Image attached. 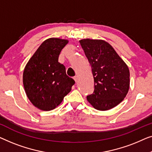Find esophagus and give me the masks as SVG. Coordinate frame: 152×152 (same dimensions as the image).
Listing matches in <instances>:
<instances>
[{
  "mask_svg": "<svg viewBox=\"0 0 152 152\" xmlns=\"http://www.w3.org/2000/svg\"><path fill=\"white\" fill-rule=\"evenodd\" d=\"M74 80H75V82L77 83V81H78V77H77V76H74Z\"/></svg>",
  "mask_w": 152,
  "mask_h": 152,
  "instance_id": "obj_1",
  "label": "esophagus"
}]
</instances>
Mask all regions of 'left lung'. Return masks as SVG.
<instances>
[{
  "instance_id": "left-lung-1",
  "label": "left lung",
  "mask_w": 152,
  "mask_h": 152,
  "mask_svg": "<svg viewBox=\"0 0 152 152\" xmlns=\"http://www.w3.org/2000/svg\"><path fill=\"white\" fill-rule=\"evenodd\" d=\"M80 43L94 79V91L87 99L96 110H110L123 101L129 91V68L104 40L87 38Z\"/></svg>"
}]
</instances>
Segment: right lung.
Here are the masks:
<instances>
[{
	"label": "right lung",
	"mask_w": 152,
	"mask_h": 152,
	"mask_svg": "<svg viewBox=\"0 0 152 152\" xmlns=\"http://www.w3.org/2000/svg\"><path fill=\"white\" fill-rule=\"evenodd\" d=\"M68 40L47 39L29 59L23 72V85L31 103L43 111L55 109L70 92L75 83L58 63L61 50Z\"/></svg>",
	"instance_id": "1"
}]
</instances>
